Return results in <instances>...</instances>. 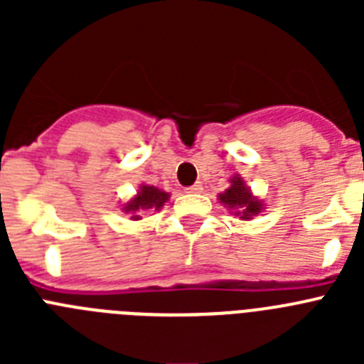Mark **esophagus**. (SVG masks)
Segmentation results:
<instances>
[{
	"mask_svg": "<svg viewBox=\"0 0 364 364\" xmlns=\"http://www.w3.org/2000/svg\"><path fill=\"white\" fill-rule=\"evenodd\" d=\"M202 189H204V188H202L200 182H197V184H193L191 188H186V191H188V193H200Z\"/></svg>",
	"mask_w": 364,
	"mask_h": 364,
	"instance_id": "1",
	"label": "esophagus"
}]
</instances>
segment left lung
Listing matches in <instances>:
<instances>
[{
	"label": "left lung",
	"mask_w": 364,
	"mask_h": 364,
	"mask_svg": "<svg viewBox=\"0 0 364 364\" xmlns=\"http://www.w3.org/2000/svg\"><path fill=\"white\" fill-rule=\"evenodd\" d=\"M230 182V188L218 195L220 204H224V208H230L242 220H247V218L259 215L262 211V200L253 197L252 189L244 184V180L239 175H235Z\"/></svg>",
	"instance_id": "1"
}]
</instances>
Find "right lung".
<instances>
[{"mask_svg":"<svg viewBox=\"0 0 364 364\" xmlns=\"http://www.w3.org/2000/svg\"><path fill=\"white\" fill-rule=\"evenodd\" d=\"M167 198H169V195L166 191H162V189L154 188V186L142 184L136 195L129 202H125L122 210L125 213H129L133 220H138V218H142L140 217V211L160 210L164 202H167Z\"/></svg>","mask_w":364,"mask_h":364,"instance_id":"add662e5","label":"right lung"}]
</instances>
